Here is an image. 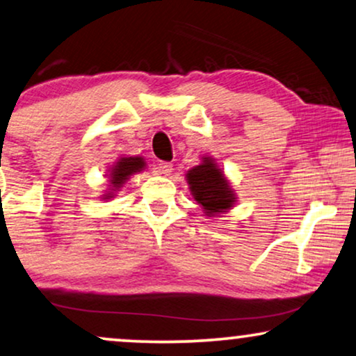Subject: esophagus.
<instances>
[{"label":"esophagus","mask_w":356,"mask_h":356,"mask_svg":"<svg viewBox=\"0 0 356 356\" xmlns=\"http://www.w3.org/2000/svg\"><path fill=\"white\" fill-rule=\"evenodd\" d=\"M156 170H157L159 175H163V177H168V175L172 173L173 165H172V163H170V162H159Z\"/></svg>","instance_id":"obj_1"}]
</instances>
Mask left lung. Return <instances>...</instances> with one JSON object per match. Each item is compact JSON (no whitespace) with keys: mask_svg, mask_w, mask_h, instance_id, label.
<instances>
[{"mask_svg":"<svg viewBox=\"0 0 356 356\" xmlns=\"http://www.w3.org/2000/svg\"><path fill=\"white\" fill-rule=\"evenodd\" d=\"M189 189L209 216L226 212L233 207L234 193L229 188L228 179L210 157H204L202 163L191 168L188 175Z\"/></svg>","mask_w":356,"mask_h":356,"instance_id":"8db88e82","label":"left lung"}]
</instances>
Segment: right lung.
<instances>
[{"label":"right lung","instance_id":"obj_1","mask_svg":"<svg viewBox=\"0 0 356 356\" xmlns=\"http://www.w3.org/2000/svg\"><path fill=\"white\" fill-rule=\"evenodd\" d=\"M144 165H146V163H144L143 157H122V159H118V162L115 163V165L109 170V172H111L109 173L111 191H109V193L104 194V199H111L112 195H114V194H112V191L120 188L122 184L125 183L133 173L141 172Z\"/></svg>","mask_w":356,"mask_h":356}]
</instances>
